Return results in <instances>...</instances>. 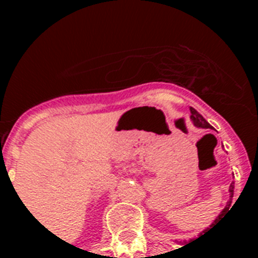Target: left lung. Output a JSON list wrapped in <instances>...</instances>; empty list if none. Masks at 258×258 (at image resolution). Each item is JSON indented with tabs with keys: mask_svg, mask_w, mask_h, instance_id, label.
Wrapping results in <instances>:
<instances>
[{
	"mask_svg": "<svg viewBox=\"0 0 258 258\" xmlns=\"http://www.w3.org/2000/svg\"><path fill=\"white\" fill-rule=\"evenodd\" d=\"M190 112H191V116H190V117H191L192 123H194V124H196L197 127H201V128H212V125L209 124L208 121L205 120L204 116H202V115H201V113L198 112L197 109H194V108H192V107H190ZM229 191H230V197H233V191H234V182H232V183H230V187H229ZM230 204H232V200H229L228 205H226V208H225L224 210H222V213L228 212L229 208H230ZM222 213H221L220 216H218V218H217V220L214 221V224H216L217 221L220 220V217L222 216ZM214 224H213V225H214ZM204 233H205V232H204ZM201 236H202V234H201ZM197 240H198V238H197ZM194 241H196V240H194ZM194 241H192V242H194ZM188 244H191V241H190ZM188 244H186V245H188Z\"/></svg>",
	"mask_w": 258,
	"mask_h": 258,
	"instance_id": "obj_1",
	"label": "left lung"
}]
</instances>
